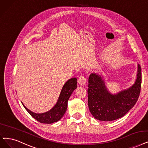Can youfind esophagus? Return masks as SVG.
<instances>
[{
    "instance_id": "obj_1",
    "label": "esophagus",
    "mask_w": 148,
    "mask_h": 148,
    "mask_svg": "<svg viewBox=\"0 0 148 148\" xmlns=\"http://www.w3.org/2000/svg\"><path fill=\"white\" fill-rule=\"evenodd\" d=\"M78 83L81 86H84L86 82V79L84 76H80L78 79Z\"/></svg>"
}]
</instances>
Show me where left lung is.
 <instances>
[{
  "mask_svg": "<svg viewBox=\"0 0 148 148\" xmlns=\"http://www.w3.org/2000/svg\"><path fill=\"white\" fill-rule=\"evenodd\" d=\"M141 85V69L138 64L134 84L116 94L111 93L103 76L92 73L88 77V106L93 116L99 121H109L120 119L137 103Z\"/></svg>",
  "mask_w": 148,
  "mask_h": 148,
  "instance_id": "left-lung-1",
  "label": "left lung"
}]
</instances>
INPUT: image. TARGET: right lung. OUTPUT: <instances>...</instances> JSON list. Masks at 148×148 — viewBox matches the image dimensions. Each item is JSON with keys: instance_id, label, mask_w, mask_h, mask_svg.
I'll return each mask as SVG.
<instances>
[{"instance_id": "1", "label": "right lung", "mask_w": 148, "mask_h": 148, "mask_svg": "<svg viewBox=\"0 0 148 148\" xmlns=\"http://www.w3.org/2000/svg\"><path fill=\"white\" fill-rule=\"evenodd\" d=\"M77 88V79L72 78L69 79L62 87L57 103L50 110L40 114H36L27 109L22 103L23 107L35 120L41 123L51 124L57 122L64 115L67 108L70 97Z\"/></svg>"}]
</instances>
